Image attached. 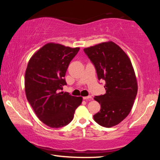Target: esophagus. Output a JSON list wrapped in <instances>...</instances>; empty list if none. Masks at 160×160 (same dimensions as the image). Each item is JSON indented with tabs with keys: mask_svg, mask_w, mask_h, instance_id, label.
<instances>
[{
	"mask_svg": "<svg viewBox=\"0 0 160 160\" xmlns=\"http://www.w3.org/2000/svg\"><path fill=\"white\" fill-rule=\"evenodd\" d=\"M92 98L91 96H88V97H83V99L87 100V99H90Z\"/></svg>",
	"mask_w": 160,
	"mask_h": 160,
	"instance_id": "esophagus-1",
	"label": "esophagus"
}]
</instances>
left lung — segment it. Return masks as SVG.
<instances>
[{
  "instance_id": "1",
  "label": "left lung",
  "mask_w": 160,
  "mask_h": 160,
  "mask_svg": "<svg viewBox=\"0 0 160 160\" xmlns=\"http://www.w3.org/2000/svg\"><path fill=\"white\" fill-rule=\"evenodd\" d=\"M94 65L99 80L105 81L106 93L94 97L101 104L94 115L96 122L110 128L121 123L133 105L138 84L132 63L126 53L112 42L84 48Z\"/></svg>"
}]
</instances>
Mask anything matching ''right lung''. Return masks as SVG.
I'll return each instance as SVG.
<instances>
[{
  "label": "right lung",
  "mask_w": 160,
  "mask_h": 160,
  "mask_svg": "<svg viewBox=\"0 0 160 160\" xmlns=\"http://www.w3.org/2000/svg\"><path fill=\"white\" fill-rule=\"evenodd\" d=\"M80 48L49 43L29 60L25 76V93L37 117L51 128H61L73 118L82 97L63 92L66 70Z\"/></svg>",
  "instance_id": "right-lung-1"
}]
</instances>
